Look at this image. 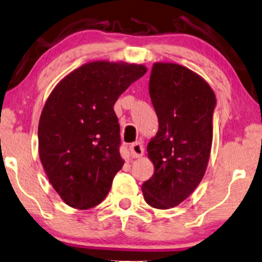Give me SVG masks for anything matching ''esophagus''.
<instances>
[{"label":"esophagus","mask_w":262,"mask_h":262,"mask_svg":"<svg viewBox=\"0 0 262 262\" xmlns=\"http://www.w3.org/2000/svg\"><path fill=\"white\" fill-rule=\"evenodd\" d=\"M129 150H130V156L133 158H138L144 155V146H142L141 142L139 141L133 142V144L130 145V147H129Z\"/></svg>","instance_id":"esophagus-1"}]
</instances>
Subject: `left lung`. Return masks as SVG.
<instances>
[{
  "instance_id": "obj_1",
  "label": "left lung",
  "mask_w": 262,
  "mask_h": 262,
  "mask_svg": "<svg viewBox=\"0 0 262 262\" xmlns=\"http://www.w3.org/2000/svg\"><path fill=\"white\" fill-rule=\"evenodd\" d=\"M148 92L158 132L148 142L154 175L142 184L147 204L169 209L190 196L204 177L213 141V89L185 66L156 62Z\"/></svg>"
}]
</instances>
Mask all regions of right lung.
Returning <instances> with one entry per match:
<instances>
[{
  "label": "right lung",
  "mask_w": 262,
  "mask_h": 262,
  "mask_svg": "<svg viewBox=\"0 0 262 262\" xmlns=\"http://www.w3.org/2000/svg\"><path fill=\"white\" fill-rule=\"evenodd\" d=\"M144 65L94 61L72 71L53 89L38 124L42 165L66 204L94 208L123 165L114 105L146 74Z\"/></svg>",
  "instance_id": "1"
}]
</instances>
